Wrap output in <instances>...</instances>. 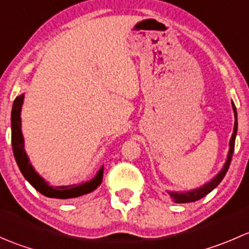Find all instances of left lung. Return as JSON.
Listing matches in <instances>:
<instances>
[{"instance_id":"obj_1","label":"left lung","mask_w":249,"mask_h":249,"mask_svg":"<svg viewBox=\"0 0 249 249\" xmlns=\"http://www.w3.org/2000/svg\"><path fill=\"white\" fill-rule=\"evenodd\" d=\"M232 110H233V117H235V123H233V131L231 135V139L229 142V152H228L227 160H225L224 165H223L222 170L210 180V182L205 183L202 187L195 188V189L188 190V192H171V190H166L167 194L170 195V197L172 199L173 202L176 203H187V202H194L197 200L202 199L203 196H206L207 194H210L218 184L223 180L224 176L227 175L228 170H229L230 162H231L233 148H235V140H236V134H237V112H236L235 104L231 102Z\"/></svg>"}]
</instances>
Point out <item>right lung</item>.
I'll return each instance as SVG.
<instances>
[{"instance_id": "right-lung-1", "label": "right lung", "mask_w": 249, "mask_h": 249, "mask_svg": "<svg viewBox=\"0 0 249 249\" xmlns=\"http://www.w3.org/2000/svg\"><path fill=\"white\" fill-rule=\"evenodd\" d=\"M24 94L19 95L14 100L13 107H12L11 123H12V147H13L14 158L21 171L25 179L41 194L44 196L53 197V199H74V197L83 196L89 193L94 192L100 187L104 178V165L100 167L92 179L87 180L82 184H71V185H57L53 187L49 183L44 180V178L35 170L32 164L30 162L29 155L25 150L24 136L21 131V107L24 104Z\"/></svg>"}]
</instances>
